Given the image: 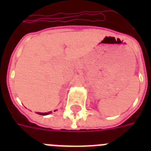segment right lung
I'll return each instance as SVG.
<instances>
[{
  "mask_svg": "<svg viewBox=\"0 0 151 151\" xmlns=\"http://www.w3.org/2000/svg\"><path fill=\"white\" fill-rule=\"evenodd\" d=\"M37 114H41V115H47V114H50V112H48V113H39V112H37Z\"/></svg>",
  "mask_w": 151,
  "mask_h": 151,
  "instance_id": "add662e5",
  "label": "right lung"
}]
</instances>
